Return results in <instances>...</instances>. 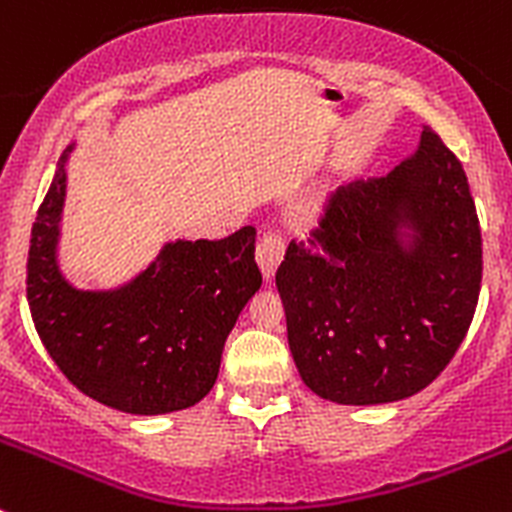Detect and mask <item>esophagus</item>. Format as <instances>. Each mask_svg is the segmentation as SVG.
<instances>
[{
    "label": "esophagus",
    "mask_w": 512,
    "mask_h": 512,
    "mask_svg": "<svg viewBox=\"0 0 512 512\" xmlns=\"http://www.w3.org/2000/svg\"><path fill=\"white\" fill-rule=\"evenodd\" d=\"M282 255H285V245H282L280 237H277L275 232H265V235L260 237V242H257L255 260L257 265H260L262 277H265L267 282L275 277L277 265L282 262Z\"/></svg>",
    "instance_id": "esophagus-1"
}]
</instances>
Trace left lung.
I'll return each mask as SVG.
<instances>
[{"label": "left lung", "mask_w": 512, "mask_h": 512, "mask_svg": "<svg viewBox=\"0 0 512 512\" xmlns=\"http://www.w3.org/2000/svg\"><path fill=\"white\" fill-rule=\"evenodd\" d=\"M483 277L468 177L430 127L388 177L335 192L275 275L302 382L340 405L428 388L465 340Z\"/></svg>", "instance_id": "8db88e82"}]
</instances>
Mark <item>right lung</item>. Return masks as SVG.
<instances>
[{
    "instance_id": "right-lung-1",
    "label": "right lung",
    "mask_w": 512,
    "mask_h": 512,
    "mask_svg": "<svg viewBox=\"0 0 512 512\" xmlns=\"http://www.w3.org/2000/svg\"><path fill=\"white\" fill-rule=\"evenodd\" d=\"M39 205L27 260V300L44 347L74 388L130 415L192 408L212 390L237 317L260 290L255 227L225 240L165 242L112 290H82L59 267L67 160Z\"/></svg>"
}]
</instances>
